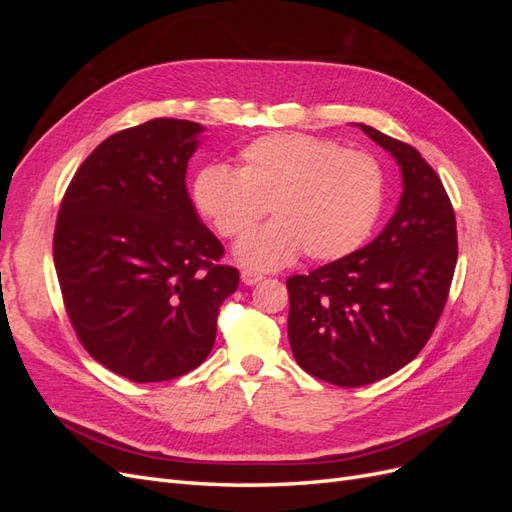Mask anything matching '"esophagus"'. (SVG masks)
<instances>
[{"label": "esophagus", "mask_w": 512, "mask_h": 512, "mask_svg": "<svg viewBox=\"0 0 512 512\" xmlns=\"http://www.w3.org/2000/svg\"><path fill=\"white\" fill-rule=\"evenodd\" d=\"M241 282L245 286H254L258 282H262V275L260 273H254V271H241Z\"/></svg>", "instance_id": "esophagus-1"}]
</instances>
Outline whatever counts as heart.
<instances>
[{
    "mask_svg": "<svg viewBox=\"0 0 512 512\" xmlns=\"http://www.w3.org/2000/svg\"><path fill=\"white\" fill-rule=\"evenodd\" d=\"M384 173L363 151L297 132L247 143L232 173L222 164L194 177L198 213L235 239L266 207L276 218L235 245V258L252 271H275L301 252L314 262L346 258L369 239L384 207Z\"/></svg>",
    "mask_w": 512,
    "mask_h": 512,
    "instance_id": "obj_1",
    "label": "heart"
}]
</instances>
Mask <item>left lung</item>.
Wrapping results in <instances>:
<instances>
[{"label": "left lung", "mask_w": 512, "mask_h": 512, "mask_svg": "<svg viewBox=\"0 0 512 512\" xmlns=\"http://www.w3.org/2000/svg\"><path fill=\"white\" fill-rule=\"evenodd\" d=\"M356 126L401 170L393 218L361 250L286 280L294 359L337 386L378 382L423 350L457 265L455 211L436 170L414 147Z\"/></svg>", "instance_id": "1"}]
</instances>
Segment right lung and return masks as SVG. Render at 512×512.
I'll return each instance as SVG.
<instances>
[{
    "label": "right lung",
    "mask_w": 512,
    "mask_h": 512,
    "mask_svg": "<svg viewBox=\"0 0 512 512\" xmlns=\"http://www.w3.org/2000/svg\"><path fill=\"white\" fill-rule=\"evenodd\" d=\"M200 123L158 117L102 141L59 209L53 258L87 352L132 382H164L203 363L239 271L200 222L185 185Z\"/></svg>",
    "instance_id": "1"
}]
</instances>
